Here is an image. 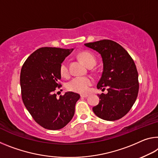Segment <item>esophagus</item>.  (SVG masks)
<instances>
[{"label":"esophagus","instance_id":"34e87169","mask_svg":"<svg viewBox=\"0 0 158 158\" xmlns=\"http://www.w3.org/2000/svg\"><path fill=\"white\" fill-rule=\"evenodd\" d=\"M80 96H81V98H87L89 96V95L88 94H81Z\"/></svg>","mask_w":158,"mask_h":158}]
</instances>
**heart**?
Here are the masks:
<instances>
[{
  "instance_id": "1",
  "label": "heart",
  "mask_w": 158,
  "mask_h": 158,
  "mask_svg": "<svg viewBox=\"0 0 158 158\" xmlns=\"http://www.w3.org/2000/svg\"><path fill=\"white\" fill-rule=\"evenodd\" d=\"M79 57L89 67H94L96 63L95 57L89 52L84 51L79 54ZM60 73L62 77L69 76V64L66 60L62 62L60 65ZM93 79L89 77H77L69 81L67 84V89L70 91L78 94H86L88 93L90 86L93 84Z\"/></svg>"
}]
</instances>
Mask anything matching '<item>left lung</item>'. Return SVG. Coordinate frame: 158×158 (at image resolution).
Returning a JSON list of instances; mask_svg holds the SVG:
<instances>
[{
    "label": "left lung",
    "mask_w": 158,
    "mask_h": 158,
    "mask_svg": "<svg viewBox=\"0 0 158 158\" xmlns=\"http://www.w3.org/2000/svg\"><path fill=\"white\" fill-rule=\"evenodd\" d=\"M84 45L101 54L103 71L97 88L105 91L107 87L108 91L98 95L101 101L93 111L107 121L121 119L131 110L139 93V75L134 60L123 47L112 40Z\"/></svg>",
    "instance_id": "obj_1"
}]
</instances>
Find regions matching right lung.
Here are the masks:
<instances>
[{
    "label": "right lung",
    "instance_id": "right-lung-1",
    "mask_svg": "<svg viewBox=\"0 0 158 158\" xmlns=\"http://www.w3.org/2000/svg\"><path fill=\"white\" fill-rule=\"evenodd\" d=\"M73 49L44 47L28 57L22 67V101L34 121L50 130H58L71 121L80 96L67 92L57 98L62 86L60 65Z\"/></svg>",
    "mask_w": 158,
    "mask_h": 158
}]
</instances>
